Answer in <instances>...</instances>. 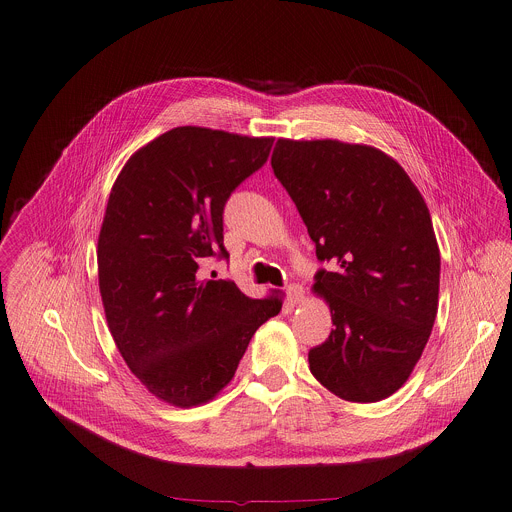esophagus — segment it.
Returning a JSON list of instances; mask_svg holds the SVG:
<instances>
[{
	"label": "esophagus",
	"instance_id": "obj_1",
	"mask_svg": "<svg viewBox=\"0 0 512 512\" xmlns=\"http://www.w3.org/2000/svg\"><path fill=\"white\" fill-rule=\"evenodd\" d=\"M285 291H287V300L294 304V306H298V304H302L306 300V289L302 285H298V283H291Z\"/></svg>",
	"mask_w": 512,
	"mask_h": 512
}]
</instances>
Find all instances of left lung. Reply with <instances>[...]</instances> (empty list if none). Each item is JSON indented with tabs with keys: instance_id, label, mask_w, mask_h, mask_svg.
I'll list each match as a JSON object with an SVG mask.
<instances>
[{
	"instance_id": "obj_1",
	"label": "left lung",
	"mask_w": 512,
	"mask_h": 512,
	"mask_svg": "<svg viewBox=\"0 0 512 512\" xmlns=\"http://www.w3.org/2000/svg\"><path fill=\"white\" fill-rule=\"evenodd\" d=\"M271 166L318 259L332 263L312 289L336 328L308 352L310 371L344 401H381L413 373L437 314L440 247L427 204L373 145L279 137Z\"/></svg>"
}]
</instances>
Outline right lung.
Listing matches in <instances>:
<instances>
[{
    "label": "right lung",
    "instance_id": "add662e5",
    "mask_svg": "<svg viewBox=\"0 0 512 512\" xmlns=\"http://www.w3.org/2000/svg\"><path fill=\"white\" fill-rule=\"evenodd\" d=\"M271 145L273 137L174 127L139 148L111 188L97 243L107 326L129 371L168 405L212 401L255 330L281 310V294L253 300L233 281L198 275L204 257H229L225 202Z\"/></svg>",
    "mask_w": 512,
    "mask_h": 512
}]
</instances>
